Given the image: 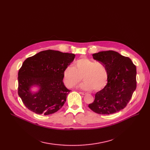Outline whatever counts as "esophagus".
Segmentation results:
<instances>
[{
    "label": "esophagus",
    "mask_w": 150,
    "mask_h": 150,
    "mask_svg": "<svg viewBox=\"0 0 150 150\" xmlns=\"http://www.w3.org/2000/svg\"><path fill=\"white\" fill-rule=\"evenodd\" d=\"M80 94H81V95H86V92H79Z\"/></svg>",
    "instance_id": "1"
}]
</instances>
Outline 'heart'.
Returning <instances> with one entry per match:
<instances>
[{
    "mask_svg": "<svg viewBox=\"0 0 150 150\" xmlns=\"http://www.w3.org/2000/svg\"><path fill=\"white\" fill-rule=\"evenodd\" d=\"M81 85L84 90L98 92L105 88L108 82V71L104 64L87 58L77 59L74 67L68 66L62 72V80L66 87L72 88L82 80Z\"/></svg>",
    "mask_w": 150,
    "mask_h": 150,
    "instance_id": "b5f03b06",
    "label": "heart"
}]
</instances>
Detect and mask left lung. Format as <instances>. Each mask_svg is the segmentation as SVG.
I'll return each instance as SVG.
<instances>
[{
  "label": "left lung",
  "instance_id": "8db88e82",
  "mask_svg": "<svg viewBox=\"0 0 150 150\" xmlns=\"http://www.w3.org/2000/svg\"><path fill=\"white\" fill-rule=\"evenodd\" d=\"M106 67L109 78L105 88L97 92L89 108L96 113L112 114L124 109L136 89V66L128 57L113 50L93 54Z\"/></svg>",
  "mask_w": 150,
  "mask_h": 150
}]
</instances>
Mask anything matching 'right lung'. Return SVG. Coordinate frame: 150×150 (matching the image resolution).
Here are the masks:
<instances>
[{"instance_id": "add662e5", "label": "right lung", "mask_w": 150, "mask_h": 150, "mask_svg": "<svg viewBox=\"0 0 150 150\" xmlns=\"http://www.w3.org/2000/svg\"><path fill=\"white\" fill-rule=\"evenodd\" d=\"M75 57L73 53L47 50L23 61L18 72V95L29 110L46 115L62 107L70 91L63 83L62 72ZM33 85L40 87L35 94L29 91Z\"/></svg>"}]
</instances>
